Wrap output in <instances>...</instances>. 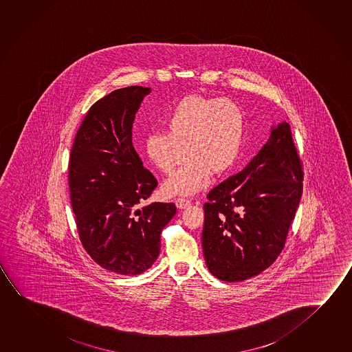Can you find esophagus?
<instances>
[{
    "label": "esophagus",
    "instance_id": "1",
    "mask_svg": "<svg viewBox=\"0 0 352 352\" xmlns=\"http://www.w3.org/2000/svg\"><path fill=\"white\" fill-rule=\"evenodd\" d=\"M175 205L182 210V208H185V207L190 205V200L185 199V197H178V199H175Z\"/></svg>",
    "mask_w": 352,
    "mask_h": 352
}]
</instances>
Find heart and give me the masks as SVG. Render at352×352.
I'll return each mask as SVG.
<instances>
[{"instance_id":"b5f03b06","label":"heart","mask_w":352,"mask_h":352,"mask_svg":"<svg viewBox=\"0 0 352 352\" xmlns=\"http://www.w3.org/2000/svg\"><path fill=\"white\" fill-rule=\"evenodd\" d=\"M245 118L236 103L227 98L189 96L175 104L166 131L147 136L145 152L163 174L183 168L163 185L167 195H191L207 186L211 172L221 175L233 167L243 145Z\"/></svg>"}]
</instances>
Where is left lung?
Masks as SVG:
<instances>
[{
    "label": "left lung",
    "mask_w": 352,
    "mask_h": 352,
    "mask_svg": "<svg viewBox=\"0 0 352 352\" xmlns=\"http://www.w3.org/2000/svg\"><path fill=\"white\" fill-rule=\"evenodd\" d=\"M301 158L287 122L276 125L254 160L207 194L202 249L223 281H243L280 254L302 196Z\"/></svg>",
    "instance_id": "obj_1"
}]
</instances>
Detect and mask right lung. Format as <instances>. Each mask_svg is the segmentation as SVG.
Listing matches in <instances>:
<instances>
[{
	"mask_svg": "<svg viewBox=\"0 0 352 352\" xmlns=\"http://www.w3.org/2000/svg\"><path fill=\"white\" fill-rule=\"evenodd\" d=\"M150 87H128L87 111L72 146L68 182L81 243L107 271L136 276L157 260L173 202L140 207L157 188L133 146V123Z\"/></svg>",
	"mask_w": 352,
	"mask_h": 352,
	"instance_id": "right-lung-1",
	"label": "right lung"
}]
</instances>
